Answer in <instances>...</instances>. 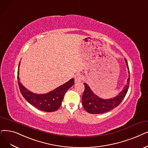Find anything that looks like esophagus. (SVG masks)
<instances>
[{
    "instance_id": "1",
    "label": "esophagus",
    "mask_w": 148,
    "mask_h": 148,
    "mask_svg": "<svg viewBox=\"0 0 148 148\" xmlns=\"http://www.w3.org/2000/svg\"><path fill=\"white\" fill-rule=\"evenodd\" d=\"M82 76L80 74H77L75 75L74 77V80H75V82L77 83V82H80L82 80Z\"/></svg>"
}]
</instances>
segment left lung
I'll return each mask as SVG.
<instances>
[{
	"label": "left lung",
	"instance_id": "obj_1",
	"mask_svg": "<svg viewBox=\"0 0 148 148\" xmlns=\"http://www.w3.org/2000/svg\"><path fill=\"white\" fill-rule=\"evenodd\" d=\"M125 62L127 69H129L127 62L126 59ZM128 73H130V70H128ZM130 80V77L128 78L127 84L118 95L110 99H102L100 98L94 94L86 83H84L83 84L85 85V91L82 96V105L83 108L88 112L96 114L105 113L112 110L114 108L119 106L125 98L129 88Z\"/></svg>",
	"mask_w": 148,
	"mask_h": 148
}]
</instances>
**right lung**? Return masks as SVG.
I'll list each match as a JSON object with an SVG mask.
<instances>
[{"label": "right lung", "instance_id": "obj_1", "mask_svg": "<svg viewBox=\"0 0 148 148\" xmlns=\"http://www.w3.org/2000/svg\"><path fill=\"white\" fill-rule=\"evenodd\" d=\"M20 65L19 63L18 67ZM17 71L18 85L23 97L28 103L38 110L45 112H54L60 108L64 95L68 90L74 84V79H71L59 87L47 94H37L29 91L20 82Z\"/></svg>", "mask_w": 148, "mask_h": 148}]
</instances>
